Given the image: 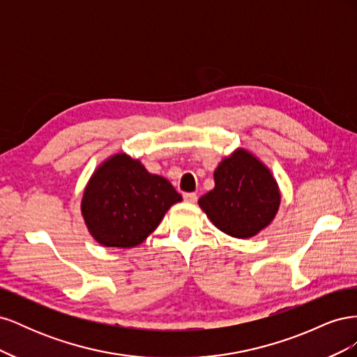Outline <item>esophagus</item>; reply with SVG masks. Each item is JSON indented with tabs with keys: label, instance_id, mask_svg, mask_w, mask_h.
<instances>
[{
	"label": "esophagus",
	"instance_id": "esophagus-1",
	"mask_svg": "<svg viewBox=\"0 0 357 357\" xmlns=\"http://www.w3.org/2000/svg\"><path fill=\"white\" fill-rule=\"evenodd\" d=\"M183 198H185V201H188V202H195V201L198 199L197 193H193V192H189V193H183Z\"/></svg>",
	"mask_w": 357,
	"mask_h": 357
}]
</instances>
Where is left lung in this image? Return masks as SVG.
<instances>
[{"label": "left lung", "mask_w": 357, "mask_h": 357, "mask_svg": "<svg viewBox=\"0 0 357 357\" xmlns=\"http://www.w3.org/2000/svg\"><path fill=\"white\" fill-rule=\"evenodd\" d=\"M280 201L271 171L245 149H236L215 168L214 189L198 204L222 232L252 238L274 220Z\"/></svg>", "instance_id": "obj_1"}]
</instances>
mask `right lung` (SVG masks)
Returning <instances> with one entry per match:
<instances>
[{
    "label": "right lung",
    "mask_w": 357,
    "mask_h": 357,
    "mask_svg": "<svg viewBox=\"0 0 357 357\" xmlns=\"http://www.w3.org/2000/svg\"><path fill=\"white\" fill-rule=\"evenodd\" d=\"M181 201L171 183L150 174L126 153L110 156L93 171L82 198V215L89 234L105 247L142 244Z\"/></svg>",
    "instance_id": "add662e5"
}]
</instances>
